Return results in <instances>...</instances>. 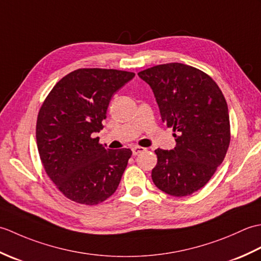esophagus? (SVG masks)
Masks as SVG:
<instances>
[{
	"label": "esophagus",
	"mask_w": 261,
	"mask_h": 261,
	"mask_svg": "<svg viewBox=\"0 0 261 261\" xmlns=\"http://www.w3.org/2000/svg\"><path fill=\"white\" fill-rule=\"evenodd\" d=\"M143 151H146V148H143V147H134V148H132V154H134V156H137L138 153L143 152Z\"/></svg>",
	"instance_id": "1"
}]
</instances>
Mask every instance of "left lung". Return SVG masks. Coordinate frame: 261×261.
Listing matches in <instances>:
<instances>
[{"label":"left lung","instance_id":"1","mask_svg":"<svg viewBox=\"0 0 261 261\" xmlns=\"http://www.w3.org/2000/svg\"><path fill=\"white\" fill-rule=\"evenodd\" d=\"M138 75L152 88L162 120L176 138L173 150H154L153 184L171 196L191 195L207 184L228 151L230 118L223 93L206 73L180 63Z\"/></svg>","mask_w":261,"mask_h":261}]
</instances>
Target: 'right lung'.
Wrapping results in <instances>:
<instances>
[{"label":"right lung","instance_id":"obj_1","mask_svg":"<svg viewBox=\"0 0 261 261\" xmlns=\"http://www.w3.org/2000/svg\"><path fill=\"white\" fill-rule=\"evenodd\" d=\"M134 77L118 69H76L53 87L39 110L36 138L41 164L70 201L96 205L118 188L132 151L105 148L93 135L103 129L111 97Z\"/></svg>","mask_w":261,"mask_h":261}]
</instances>
